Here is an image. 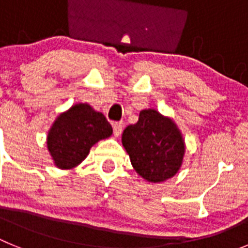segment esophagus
I'll return each mask as SVG.
<instances>
[{
  "label": "esophagus",
  "instance_id": "1",
  "mask_svg": "<svg viewBox=\"0 0 248 248\" xmlns=\"http://www.w3.org/2000/svg\"><path fill=\"white\" fill-rule=\"evenodd\" d=\"M123 128H124V123H123V122L114 123V124H113V130H114V135H115V137H119V135L122 134Z\"/></svg>",
  "mask_w": 248,
  "mask_h": 248
}]
</instances>
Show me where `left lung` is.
I'll return each instance as SVG.
<instances>
[{"label": "left lung", "mask_w": 248, "mask_h": 248, "mask_svg": "<svg viewBox=\"0 0 248 248\" xmlns=\"http://www.w3.org/2000/svg\"><path fill=\"white\" fill-rule=\"evenodd\" d=\"M122 144L138 175L154 184L164 183L179 172L186 151L176 123L151 108L140 111L137 124L126 126Z\"/></svg>", "instance_id": "1"}]
</instances>
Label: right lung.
I'll use <instances>...</instances> for the list:
<instances>
[{
    "label": "right lung",
    "mask_w": 248,
    "mask_h": 248,
    "mask_svg": "<svg viewBox=\"0 0 248 248\" xmlns=\"http://www.w3.org/2000/svg\"><path fill=\"white\" fill-rule=\"evenodd\" d=\"M113 134L103 113L77 103L59 114L47 134V149L56 168L71 170L88 156L91 148Z\"/></svg>",
    "instance_id": "add662e5"
}]
</instances>
